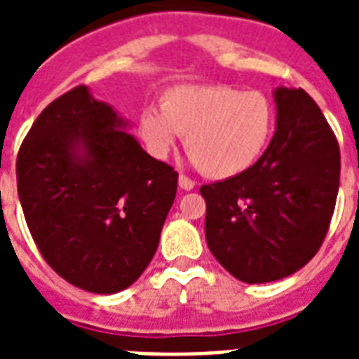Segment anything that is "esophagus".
Instances as JSON below:
<instances>
[{
    "label": "esophagus",
    "instance_id": "1",
    "mask_svg": "<svg viewBox=\"0 0 359 359\" xmlns=\"http://www.w3.org/2000/svg\"><path fill=\"white\" fill-rule=\"evenodd\" d=\"M179 186L182 188V190H194V186H196V182L191 179H188V177H184V175H180L179 177Z\"/></svg>",
    "mask_w": 359,
    "mask_h": 359
}]
</instances>
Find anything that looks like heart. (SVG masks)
I'll use <instances>...</instances> for the list:
<instances>
[{
  "label": "heart",
  "instance_id": "heart-1",
  "mask_svg": "<svg viewBox=\"0 0 359 359\" xmlns=\"http://www.w3.org/2000/svg\"><path fill=\"white\" fill-rule=\"evenodd\" d=\"M137 132L156 158L168 156L186 135L191 163L210 179L224 180L261 158L273 132V108L259 91L222 83L177 86L165 91L160 109L141 111Z\"/></svg>",
  "mask_w": 359,
  "mask_h": 359
}]
</instances>
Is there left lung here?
Segmentation results:
<instances>
[{"label":"left lung","instance_id":"8db88e82","mask_svg":"<svg viewBox=\"0 0 359 359\" xmlns=\"http://www.w3.org/2000/svg\"><path fill=\"white\" fill-rule=\"evenodd\" d=\"M276 132L248 171L201 186L205 236L216 261L244 283H270L306 266L328 233L339 191V145L304 89L278 87Z\"/></svg>","mask_w":359,"mask_h":359}]
</instances>
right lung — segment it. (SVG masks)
Returning a JSON list of instances; mask_svg holds the SVG:
<instances>
[{
	"label": "right lung",
	"instance_id": "1",
	"mask_svg": "<svg viewBox=\"0 0 359 359\" xmlns=\"http://www.w3.org/2000/svg\"><path fill=\"white\" fill-rule=\"evenodd\" d=\"M89 87L44 108L16 158L18 197L44 261L78 289L115 294L158 250L179 173L141 149Z\"/></svg>",
	"mask_w": 359,
	"mask_h": 359
}]
</instances>
